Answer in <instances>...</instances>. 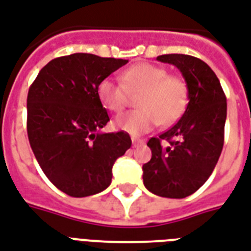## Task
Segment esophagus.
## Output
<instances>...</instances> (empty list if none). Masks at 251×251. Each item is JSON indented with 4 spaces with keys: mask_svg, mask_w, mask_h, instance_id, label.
I'll list each match as a JSON object with an SVG mask.
<instances>
[{
    "mask_svg": "<svg viewBox=\"0 0 251 251\" xmlns=\"http://www.w3.org/2000/svg\"><path fill=\"white\" fill-rule=\"evenodd\" d=\"M131 142H133V146H140V145H144V140H140V138H131Z\"/></svg>",
    "mask_w": 251,
    "mask_h": 251,
    "instance_id": "34e87169",
    "label": "esophagus"
}]
</instances>
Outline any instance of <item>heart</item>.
Here are the masks:
<instances>
[{"label":"heart","instance_id":"1","mask_svg":"<svg viewBox=\"0 0 251 251\" xmlns=\"http://www.w3.org/2000/svg\"><path fill=\"white\" fill-rule=\"evenodd\" d=\"M137 106L117 117V129L131 135L149 131L154 126H170L177 122L189 103V85L181 75L169 74L158 65L137 64L126 69L122 82L103 78L98 83V98L107 110L121 113L129 105V93H140Z\"/></svg>","mask_w":251,"mask_h":251}]
</instances>
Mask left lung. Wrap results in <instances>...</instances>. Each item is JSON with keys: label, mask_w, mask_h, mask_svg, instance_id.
<instances>
[{"label": "left lung", "mask_w": 251, "mask_h": 251, "mask_svg": "<svg viewBox=\"0 0 251 251\" xmlns=\"http://www.w3.org/2000/svg\"><path fill=\"white\" fill-rule=\"evenodd\" d=\"M161 62L179 69L189 85L183 116L169 130L150 138L151 159L142 166L145 187L155 196L185 198L210 177L224 148L226 96L220 79L202 59L163 54Z\"/></svg>", "instance_id": "obj_1"}]
</instances>
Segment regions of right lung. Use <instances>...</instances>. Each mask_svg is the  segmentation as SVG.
<instances>
[{"mask_svg":"<svg viewBox=\"0 0 251 251\" xmlns=\"http://www.w3.org/2000/svg\"><path fill=\"white\" fill-rule=\"evenodd\" d=\"M127 59L74 53L41 69L27 93V137L42 172L70 197H88L111 182L116 159L131 146L126 131L100 133L109 116L98 98L102 79Z\"/></svg>","mask_w":251,"mask_h":251,"instance_id":"add662e5","label":"right lung"}]
</instances>
